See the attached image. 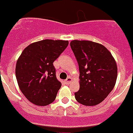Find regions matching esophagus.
<instances>
[{"label": "esophagus", "mask_w": 133, "mask_h": 133, "mask_svg": "<svg viewBox=\"0 0 133 133\" xmlns=\"http://www.w3.org/2000/svg\"><path fill=\"white\" fill-rule=\"evenodd\" d=\"M71 77H68L66 79V81H65V82H66V84H69L71 83Z\"/></svg>", "instance_id": "obj_1"}]
</instances>
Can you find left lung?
Masks as SVG:
<instances>
[{
    "label": "left lung",
    "instance_id": "left-lung-1",
    "mask_svg": "<svg viewBox=\"0 0 133 133\" xmlns=\"http://www.w3.org/2000/svg\"><path fill=\"white\" fill-rule=\"evenodd\" d=\"M79 69V90L75 99L85 106L101 103L113 89L117 77L115 60L107 48L91 41L70 43Z\"/></svg>",
    "mask_w": 133,
    "mask_h": 133
}]
</instances>
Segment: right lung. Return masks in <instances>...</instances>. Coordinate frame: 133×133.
Masks as SVG:
<instances>
[{
	"instance_id": "add662e5",
	"label": "right lung",
	"mask_w": 133,
	"mask_h": 133,
	"mask_svg": "<svg viewBox=\"0 0 133 133\" xmlns=\"http://www.w3.org/2000/svg\"><path fill=\"white\" fill-rule=\"evenodd\" d=\"M68 41L45 39L32 43L18 59L16 77L28 100L38 106L53 102L62 83L56 79L53 63L64 51Z\"/></svg>"
}]
</instances>
